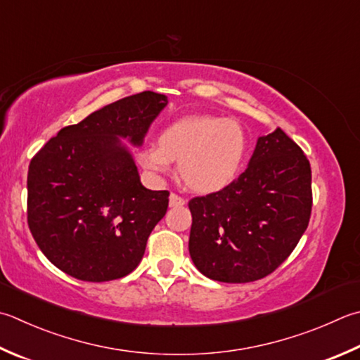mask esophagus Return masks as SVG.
I'll return each instance as SVG.
<instances>
[{
  "mask_svg": "<svg viewBox=\"0 0 360 360\" xmlns=\"http://www.w3.org/2000/svg\"><path fill=\"white\" fill-rule=\"evenodd\" d=\"M186 203V200L183 199V198H180V195H177V194H171L169 195V207H183Z\"/></svg>",
  "mask_w": 360,
  "mask_h": 360,
  "instance_id": "esophagus-1",
  "label": "esophagus"
}]
</instances>
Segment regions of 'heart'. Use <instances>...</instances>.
Returning <instances> with one entry per match:
<instances>
[{"instance_id":"b5f03b06","label":"heart","mask_w":360,"mask_h":360,"mask_svg":"<svg viewBox=\"0 0 360 360\" xmlns=\"http://www.w3.org/2000/svg\"><path fill=\"white\" fill-rule=\"evenodd\" d=\"M157 146L138 155L141 166L152 174H167L179 162L185 185L199 194H213L238 177L248 150V138L236 120L218 116H185L167 124Z\"/></svg>"}]
</instances>
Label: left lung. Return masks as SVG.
<instances>
[{
  "label": "left lung",
  "mask_w": 360,
  "mask_h": 360,
  "mask_svg": "<svg viewBox=\"0 0 360 360\" xmlns=\"http://www.w3.org/2000/svg\"><path fill=\"white\" fill-rule=\"evenodd\" d=\"M189 255L208 279L244 283L293 252L311 212L306 155L281 128L257 139L248 169L222 191L189 200Z\"/></svg>",
  "instance_id": "left-lung-1"
}]
</instances>
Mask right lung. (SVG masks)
Wrapping results in <instances>:
<instances>
[{
	"instance_id": "1",
	"label": "right lung",
	"mask_w": 360,
	"mask_h": 360,
	"mask_svg": "<svg viewBox=\"0 0 360 360\" xmlns=\"http://www.w3.org/2000/svg\"><path fill=\"white\" fill-rule=\"evenodd\" d=\"M167 105L146 91L65 127L31 160L28 226L54 266L75 279H120L138 266L169 193L141 183L124 141L141 147Z\"/></svg>"
}]
</instances>
